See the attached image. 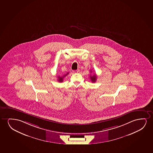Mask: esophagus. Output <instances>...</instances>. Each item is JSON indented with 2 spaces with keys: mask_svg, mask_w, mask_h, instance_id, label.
Here are the masks:
<instances>
[{
  "mask_svg": "<svg viewBox=\"0 0 153 153\" xmlns=\"http://www.w3.org/2000/svg\"><path fill=\"white\" fill-rule=\"evenodd\" d=\"M79 71V69H77V70H75V71H73V72L74 73H77Z\"/></svg>",
  "mask_w": 153,
  "mask_h": 153,
  "instance_id": "1",
  "label": "esophagus"
}]
</instances>
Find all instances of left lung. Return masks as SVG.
Segmentation results:
<instances>
[{"mask_svg": "<svg viewBox=\"0 0 153 153\" xmlns=\"http://www.w3.org/2000/svg\"><path fill=\"white\" fill-rule=\"evenodd\" d=\"M90 72H91V73H92V71H90ZM90 79H91V82H96L97 80V75L96 74H94V75L92 76L90 75Z\"/></svg>", "mask_w": 153, "mask_h": 153, "instance_id": "8db88e82", "label": "left lung"}]
</instances>
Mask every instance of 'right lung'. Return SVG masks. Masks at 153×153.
I'll return each mask as SVG.
<instances>
[{
  "instance_id": "1",
  "label": "right lung",
  "mask_w": 153,
  "mask_h": 153,
  "mask_svg": "<svg viewBox=\"0 0 153 153\" xmlns=\"http://www.w3.org/2000/svg\"><path fill=\"white\" fill-rule=\"evenodd\" d=\"M68 74H69V73H67V74H66L65 75H63V76H58V77H57V78H58V81H59V82H63L64 78L66 76H67Z\"/></svg>"
}]
</instances>
